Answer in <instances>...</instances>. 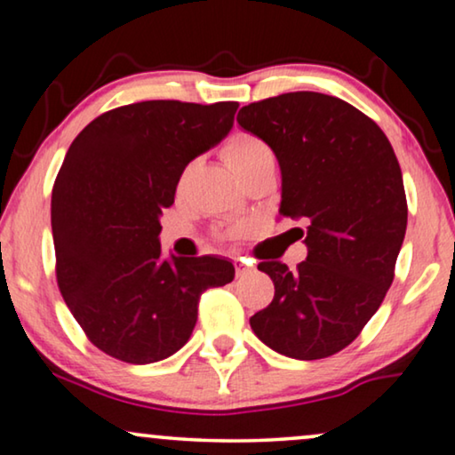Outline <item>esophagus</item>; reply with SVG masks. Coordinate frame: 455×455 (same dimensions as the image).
I'll use <instances>...</instances> for the list:
<instances>
[{"label": "esophagus", "mask_w": 455, "mask_h": 455, "mask_svg": "<svg viewBox=\"0 0 455 455\" xmlns=\"http://www.w3.org/2000/svg\"><path fill=\"white\" fill-rule=\"evenodd\" d=\"M234 265H235V275H238V277H244L252 271V265L248 263L246 259H235Z\"/></svg>", "instance_id": "obj_1"}]
</instances>
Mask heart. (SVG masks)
<instances>
[{"instance_id": "1", "label": "heart", "mask_w": 455, "mask_h": 455, "mask_svg": "<svg viewBox=\"0 0 455 455\" xmlns=\"http://www.w3.org/2000/svg\"><path fill=\"white\" fill-rule=\"evenodd\" d=\"M221 155L223 159H226V164L232 167L235 176L240 180L248 176L251 172L259 170L260 165L269 164V161H275L271 147L267 145L263 139H259L257 134L244 132V130H238V132H234L226 142H223ZM188 173L190 170H184L182 176H180V182H178L180 188L184 186ZM242 232H244V228L242 226H229L228 229H223L221 235H226V238H234V235H240Z\"/></svg>"}]
</instances>
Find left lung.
<instances>
[{"label": "left lung", "mask_w": 455, "mask_h": 455, "mask_svg": "<svg viewBox=\"0 0 455 455\" xmlns=\"http://www.w3.org/2000/svg\"><path fill=\"white\" fill-rule=\"evenodd\" d=\"M273 148L283 217L308 221V257L294 271L263 260L275 285L251 316L257 338L283 356L319 360L344 350L381 307L408 223L402 170L369 116L323 92H285L238 111Z\"/></svg>", "instance_id": "obj_1"}]
</instances>
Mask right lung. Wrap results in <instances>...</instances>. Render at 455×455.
<instances>
[{"mask_svg":"<svg viewBox=\"0 0 455 455\" xmlns=\"http://www.w3.org/2000/svg\"><path fill=\"white\" fill-rule=\"evenodd\" d=\"M235 101H140L95 117L52 192L55 277L92 346L128 364L178 352L203 291L234 279L217 257L161 259V211L184 167L234 126Z\"/></svg>","mask_w":455,"mask_h":455,"instance_id":"add662e5","label":"right lung"}]
</instances>
